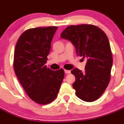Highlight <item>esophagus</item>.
I'll return each mask as SVG.
<instances>
[{
    "label": "esophagus",
    "instance_id": "esophagus-1",
    "mask_svg": "<svg viewBox=\"0 0 124 124\" xmlns=\"http://www.w3.org/2000/svg\"><path fill=\"white\" fill-rule=\"evenodd\" d=\"M64 71H65V74L70 73V70H66V69H65V70H64Z\"/></svg>",
    "mask_w": 124,
    "mask_h": 124
}]
</instances>
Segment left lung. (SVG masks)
Segmentation results:
<instances>
[{
    "label": "left lung",
    "mask_w": 124,
    "mask_h": 124,
    "mask_svg": "<svg viewBox=\"0 0 124 124\" xmlns=\"http://www.w3.org/2000/svg\"><path fill=\"white\" fill-rule=\"evenodd\" d=\"M76 47L78 55L87 59L85 72L76 68L71 70L76 80L72 85L76 94L82 100H96L108 85L113 64L108 37L100 28L93 24L71 25L61 33Z\"/></svg>",
    "instance_id": "1"
}]
</instances>
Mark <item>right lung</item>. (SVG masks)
<instances>
[{"mask_svg": "<svg viewBox=\"0 0 124 124\" xmlns=\"http://www.w3.org/2000/svg\"><path fill=\"white\" fill-rule=\"evenodd\" d=\"M57 26L26 30L19 36L14 55V70L27 94L41 105L50 103L58 95L64 70L46 67L47 56Z\"/></svg>", "mask_w": 124, "mask_h": 124, "instance_id": "obj_1", "label": "right lung"}]
</instances>
